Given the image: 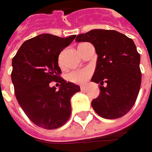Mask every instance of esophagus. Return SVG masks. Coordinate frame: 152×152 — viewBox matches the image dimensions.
<instances>
[{
    "instance_id": "esophagus-1",
    "label": "esophagus",
    "mask_w": 152,
    "mask_h": 152,
    "mask_svg": "<svg viewBox=\"0 0 152 152\" xmlns=\"http://www.w3.org/2000/svg\"><path fill=\"white\" fill-rule=\"evenodd\" d=\"M80 89H81V91H85L86 90V86L85 85H82V86H80Z\"/></svg>"
}]
</instances>
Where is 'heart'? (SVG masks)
Here are the masks:
<instances>
[{"instance_id": "heart-1", "label": "heart", "mask_w": 152, "mask_h": 152, "mask_svg": "<svg viewBox=\"0 0 152 152\" xmlns=\"http://www.w3.org/2000/svg\"><path fill=\"white\" fill-rule=\"evenodd\" d=\"M91 75L89 69H79L74 70L67 74V79L75 84H84Z\"/></svg>"}]
</instances>
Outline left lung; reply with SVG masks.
<instances>
[{
	"label": "left lung",
	"mask_w": 152,
	"mask_h": 152,
	"mask_svg": "<svg viewBox=\"0 0 152 152\" xmlns=\"http://www.w3.org/2000/svg\"><path fill=\"white\" fill-rule=\"evenodd\" d=\"M75 41L91 43L98 56L91 79L101 84L99 96L91 102L95 112L107 119L128 113L135 103L141 84L140 55L133 39L115 30L92 29L79 34Z\"/></svg>",
	"instance_id": "1"
}]
</instances>
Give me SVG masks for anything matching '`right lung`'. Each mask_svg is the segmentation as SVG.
Masks as SVG:
<instances>
[{
	"instance_id": "right-lung-1",
	"label": "right lung",
	"mask_w": 152,
	"mask_h": 152,
	"mask_svg": "<svg viewBox=\"0 0 152 152\" xmlns=\"http://www.w3.org/2000/svg\"><path fill=\"white\" fill-rule=\"evenodd\" d=\"M76 35L61 38L41 34L23 42L12 61V81L18 104L34 124L54 129L66 124L72 112L71 97L79 85L60 78L58 56ZM60 83L59 90L50 83Z\"/></svg>"
}]
</instances>
